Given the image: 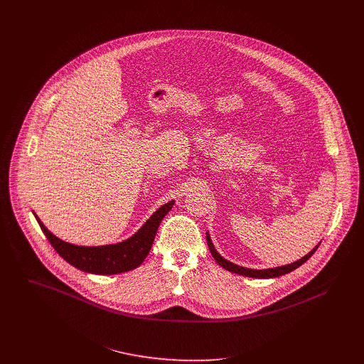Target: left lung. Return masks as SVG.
Listing matches in <instances>:
<instances>
[{"label":"left lung","instance_id":"left-lung-1","mask_svg":"<svg viewBox=\"0 0 364 364\" xmlns=\"http://www.w3.org/2000/svg\"><path fill=\"white\" fill-rule=\"evenodd\" d=\"M208 245L213 258L215 259V262L224 267L225 270L228 272H232V273H237V274H241V276H247V277H258V279H270V277H279V276H283L286 273H290L291 270L297 269L299 266H301L304 262L310 259L312 257V254L316 251L318 245L312 250L311 252H309L306 257H303L301 259L297 260V262H293L290 264H284V266H277V267H270V269H262V270H257V269H248V267H242V266H238L230 260L224 259L215 250H214V245L210 240V235L208 232Z\"/></svg>","mask_w":364,"mask_h":364}]
</instances>
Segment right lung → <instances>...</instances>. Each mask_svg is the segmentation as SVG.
<instances>
[{
  "mask_svg": "<svg viewBox=\"0 0 364 364\" xmlns=\"http://www.w3.org/2000/svg\"><path fill=\"white\" fill-rule=\"evenodd\" d=\"M173 200L165 203L144 223V225L129 240L102 247H78L53 235L35 214L42 231L48 237L57 254L80 270L94 274H117L136 269L149 255L156 238V230L165 214L173 206Z\"/></svg>",
  "mask_w": 364,
  "mask_h": 364,
  "instance_id": "add662e5",
  "label": "right lung"
}]
</instances>
